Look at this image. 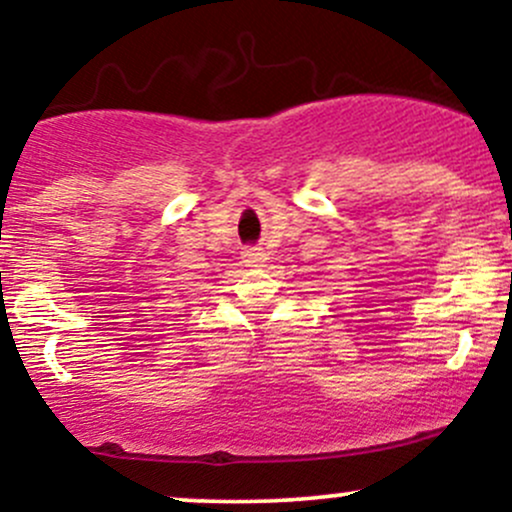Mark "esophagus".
Here are the masks:
<instances>
[{
	"instance_id": "1",
	"label": "esophagus",
	"mask_w": 512,
	"mask_h": 512,
	"mask_svg": "<svg viewBox=\"0 0 512 512\" xmlns=\"http://www.w3.org/2000/svg\"><path fill=\"white\" fill-rule=\"evenodd\" d=\"M240 257H243V262L248 264V267H262V264L267 262V252L260 248H245Z\"/></svg>"
}]
</instances>
